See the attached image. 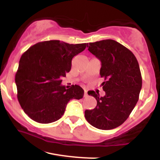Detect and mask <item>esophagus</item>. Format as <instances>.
Listing matches in <instances>:
<instances>
[{
    "mask_svg": "<svg viewBox=\"0 0 160 160\" xmlns=\"http://www.w3.org/2000/svg\"><path fill=\"white\" fill-rule=\"evenodd\" d=\"M88 96V93H87V90H84V97H87Z\"/></svg>",
    "mask_w": 160,
    "mask_h": 160,
    "instance_id": "1",
    "label": "esophagus"
}]
</instances>
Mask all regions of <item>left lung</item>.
I'll return each mask as SVG.
<instances>
[{
  "label": "left lung",
  "mask_w": 160,
  "mask_h": 160,
  "mask_svg": "<svg viewBox=\"0 0 160 160\" xmlns=\"http://www.w3.org/2000/svg\"><path fill=\"white\" fill-rule=\"evenodd\" d=\"M88 47V46H87ZM88 50L102 63L100 75L105 95L88 92L96 99L92 110H86L89 124L99 129H113L127 120L136 105L142 86L138 62L129 49L113 40L89 43Z\"/></svg>",
  "instance_id": "8db88e82"
}]
</instances>
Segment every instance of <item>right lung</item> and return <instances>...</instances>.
Returning a JSON list of instances; mask_svg holds the SVG:
<instances>
[{
	"label": "right lung",
	"instance_id": "add662e5",
	"mask_svg": "<svg viewBox=\"0 0 160 160\" xmlns=\"http://www.w3.org/2000/svg\"><path fill=\"white\" fill-rule=\"evenodd\" d=\"M88 43L69 44L60 40L39 42L24 52L16 74L18 100L24 112L35 122L59 120L71 99L83 97V89H66L62 78L71 71V61Z\"/></svg>",
	"mask_w": 160,
	"mask_h": 160
}]
</instances>
